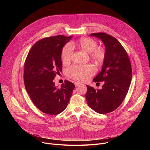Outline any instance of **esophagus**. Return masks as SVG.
I'll use <instances>...</instances> for the list:
<instances>
[{"mask_svg":"<svg viewBox=\"0 0 150 150\" xmlns=\"http://www.w3.org/2000/svg\"><path fill=\"white\" fill-rule=\"evenodd\" d=\"M74 84H75V85L76 87H77V86H78V85H81V83H79V82H75Z\"/></svg>","mask_w":150,"mask_h":150,"instance_id":"obj_1","label":"esophagus"}]
</instances>
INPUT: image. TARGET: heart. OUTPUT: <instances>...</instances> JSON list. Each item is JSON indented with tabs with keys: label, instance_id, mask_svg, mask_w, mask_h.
Masks as SVG:
<instances>
[{
	"label": "heart",
	"instance_id": "heart-1",
	"mask_svg": "<svg viewBox=\"0 0 150 150\" xmlns=\"http://www.w3.org/2000/svg\"><path fill=\"white\" fill-rule=\"evenodd\" d=\"M97 43L94 40L82 37L78 41V46L84 52L90 53V57L97 62L103 61L105 56V50L102 47H97ZM74 52V46L68 43L63 46L61 52V58L63 63L70 62ZM96 72L93 65L88 64L85 65H73L67 69V75L78 81H85L91 77Z\"/></svg>",
	"mask_w": 150,
	"mask_h": 150
}]
</instances>
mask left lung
<instances>
[{
	"mask_svg": "<svg viewBox=\"0 0 150 150\" xmlns=\"http://www.w3.org/2000/svg\"><path fill=\"white\" fill-rule=\"evenodd\" d=\"M91 36L100 38L104 45L105 56L101 72L93 81H104L101 90L87 85L85 94L90 108L100 114L112 112L124 100L132 77L131 64L127 53L114 37L104 33H93Z\"/></svg>",
	"mask_w": 150,
	"mask_h": 150,
	"instance_id": "1",
	"label": "left lung"
}]
</instances>
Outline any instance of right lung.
<instances>
[{"label": "right lung", "mask_w": 150, "mask_h": 150, "mask_svg": "<svg viewBox=\"0 0 150 150\" xmlns=\"http://www.w3.org/2000/svg\"><path fill=\"white\" fill-rule=\"evenodd\" d=\"M72 36L56 35L44 38L33 45L24 64L25 89L37 108L45 113L56 115L68 104L75 85L67 80L60 87L53 79L62 71L61 52Z\"/></svg>", "instance_id": "1"}]
</instances>
